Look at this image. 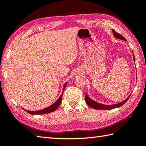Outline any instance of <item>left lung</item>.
I'll return each instance as SVG.
<instances>
[{"label": "left lung", "instance_id": "obj_1", "mask_svg": "<svg viewBox=\"0 0 146 146\" xmlns=\"http://www.w3.org/2000/svg\"><path fill=\"white\" fill-rule=\"evenodd\" d=\"M113 33L114 36H115L116 38H118V39H120V40H127L125 39L123 36L121 35L120 34L116 33L114 30H113ZM133 60H134V62H135V57H134V56H133ZM130 95L128 96L126 99L124 100L123 101L119 102V103H118V104H112V105H106V104H101V103H99V102L94 101V100H92V99L88 98L87 93H86V94H85V102H86V103L87 104V105L89 106L90 108H93V109L108 110H112V109H114V108H119V107L121 106L122 105H123L125 103V102H126L128 101V99H129V98H130Z\"/></svg>", "mask_w": 146, "mask_h": 146}]
</instances>
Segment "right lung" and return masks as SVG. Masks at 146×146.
<instances>
[{"instance_id":"right-lung-1","label":"right lung","mask_w":146,"mask_h":146,"mask_svg":"<svg viewBox=\"0 0 146 146\" xmlns=\"http://www.w3.org/2000/svg\"><path fill=\"white\" fill-rule=\"evenodd\" d=\"M68 84V82H66L65 84L63 87V90H62V92L61 94V95L59 96V98L58 99V100L54 102V103L52 105L49 106L46 108H44V109L41 110H38V111H29V110H27L25 109H23L26 112L28 113L29 114H31V115H44V114H48V113H52L53 111H55L57 108H58L60 104H61V101H62V94H63V92L65 89V87H66V85Z\"/></svg>"}]
</instances>
